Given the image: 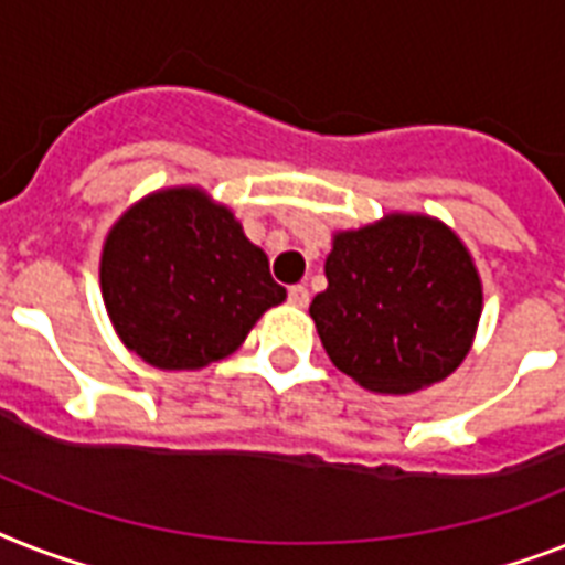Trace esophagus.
<instances>
[{"label": "esophagus", "instance_id": "obj_1", "mask_svg": "<svg viewBox=\"0 0 565 565\" xmlns=\"http://www.w3.org/2000/svg\"><path fill=\"white\" fill-rule=\"evenodd\" d=\"M287 298H290L292 307H307V305H310V292H307L305 284H292L290 292H287Z\"/></svg>", "mask_w": 565, "mask_h": 565}]
</instances>
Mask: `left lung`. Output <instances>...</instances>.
I'll return each mask as SVG.
<instances>
[{
    "label": "left lung",
    "mask_w": 565,
    "mask_h": 565,
    "mask_svg": "<svg viewBox=\"0 0 565 565\" xmlns=\"http://www.w3.org/2000/svg\"><path fill=\"white\" fill-rule=\"evenodd\" d=\"M328 290L310 305L342 374L374 394H412L465 362L481 319V278L465 241L438 217L392 211L333 232Z\"/></svg>",
    "instance_id": "8db88e82"
}]
</instances>
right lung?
I'll use <instances>...</instances> for the list:
<instances>
[{"mask_svg": "<svg viewBox=\"0 0 565 565\" xmlns=\"http://www.w3.org/2000/svg\"><path fill=\"white\" fill-rule=\"evenodd\" d=\"M100 296L127 351L162 371H200L235 354L287 290L228 205L200 185L132 203L100 249Z\"/></svg>", "mask_w": 565, "mask_h": 565, "instance_id": "right-lung-1", "label": "right lung"}]
</instances>
